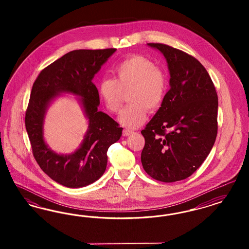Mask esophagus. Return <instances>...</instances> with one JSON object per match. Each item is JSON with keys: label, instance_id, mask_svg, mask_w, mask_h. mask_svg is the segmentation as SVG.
Wrapping results in <instances>:
<instances>
[{"label": "esophagus", "instance_id": "obj_1", "mask_svg": "<svg viewBox=\"0 0 249 249\" xmlns=\"http://www.w3.org/2000/svg\"><path fill=\"white\" fill-rule=\"evenodd\" d=\"M130 133H131V131L129 130H123V132H122L123 136H129Z\"/></svg>", "mask_w": 249, "mask_h": 249}]
</instances>
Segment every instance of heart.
I'll list each match as a JSON object with an SVG mask.
<instances>
[{
	"instance_id": "heart-1",
	"label": "heart",
	"mask_w": 249,
	"mask_h": 249,
	"mask_svg": "<svg viewBox=\"0 0 249 249\" xmlns=\"http://www.w3.org/2000/svg\"><path fill=\"white\" fill-rule=\"evenodd\" d=\"M115 78L104 77L98 83V93L107 109L119 113L124 92L129 91L130 104L119 117L120 123L130 129L139 127L147 116L162 105L168 89L165 72L142 56H131L114 66Z\"/></svg>"
}]
</instances>
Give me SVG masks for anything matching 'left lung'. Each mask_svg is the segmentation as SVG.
Wrapping results in <instances>:
<instances>
[{"mask_svg":"<svg viewBox=\"0 0 249 249\" xmlns=\"http://www.w3.org/2000/svg\"><path fill=\"white\" fill-rule=\"evenodd\" d=\"M164 56L170 89L142 130V168L158 181L190 177L210 153L217 133V94L201 62L163 44L149 43Z\"/></svg>","mask_w":249,"mask_h":249,"instance_id":"obj_1","label":"left lung"}]
</instances>
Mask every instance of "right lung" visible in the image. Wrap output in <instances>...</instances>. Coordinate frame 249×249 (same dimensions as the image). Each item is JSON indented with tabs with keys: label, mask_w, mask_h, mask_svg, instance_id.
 I'll use <instances>...</instances> for the list:
<instances>
[{
	"label": "right lung",
	"mask_w": 249,
	"mask_h": 249,
	"mask_svg": "<svg viewBox=\"0 0 249 249\" xmlns=\"http://www.w3.org/2000/svg\"><path fill=\"white\" fill-rule=\"evenodd\" d=\"M116 50H72L42 70L33 86L25 116L33 154L44 173L64 187L82 188L101 178L107 169V150L122 134L118 122L98 111L100 97L92 83L95 74ZM61 93L79 96L89 122L81 146L71 155L56 154L43 137L48 107Z\"/></svg>",
	"instance_id": "1"
}]
</instances>
